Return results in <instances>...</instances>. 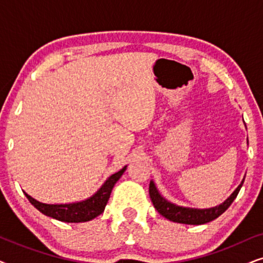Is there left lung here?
<instances>
[{"label":"left lung","mask_w":263,"mask_h":263,"mask_svg":"<svg viewBox=\"0 0 263 263\" xmlns=\"http://www.w3.org/2000/svg\"><path fill=\"white\" fill-rule=\"evenodd\" d=\"M243 182L244 179L224 202L219 204V206L211 208H192L172 203L171 201L166 200L161 195L153 181H151L149 183V196L153 202L154 208L158 211V213H160L164 218L168 219L170 221L186 225H202L217 219L219 215H221L231 206L233 200L236 199L240 188H242Z\"/></svg>","instance_id":"obj_1"}]
</instances>
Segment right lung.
Returning <instances> with one entry per match:
<instances>
[{
	"instance_id": "1",
	"label": "right lung",
	"mask_w": 263,
	"mask_h": 263,
	"mask_svg": "<svg viewBox=\"0 0 263 263\" xmlns=\"http://www.w3.org/2000/svg\"><path fill=\"white\" fill-rule=\"evenodd\" d=\"M127 170V165L116 174L111 175L103 185L93 194L92 196L87 199L78 201V202L70 203H44L41 201L33 199L28 195L27 193L24 194L26 195L28 201L37 208V210L46 217H50L56 220L63 222H85L89 221L96 217H98L105 210L107 201L110 199L112 188L116 184V182L121 178V176Z\"/></svg>"
}]
</instances>
